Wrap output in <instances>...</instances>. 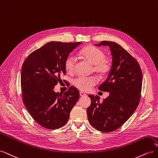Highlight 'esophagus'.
Returning a JSON list of instances; mask_svg holds the SVG:
<instances>
[{"instance_id":"obj_1","label":"esophagus","mask_w":158,"mask_h":158,"mask_svg":"<svg viewBox=\"0 0 158 158\" xmlns=\"http://www.w3.org/2000/svg\"><path fill=\"white\" fill-rule=\"evenodd\" d=\"M80 95L81 97H83V96H85V94H84V93L82 92H80Z\"/></svg>"}]
</instances>
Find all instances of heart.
<instances>
[{
    "instance_id": "obj_1",
    "label": "heart",
    "mask_w": 158,
    "mask_h": 158,
    "mask_svg": "<svg viewBox=\"0 0 158 158\" xmlns=\"http://www.w3.org/2000/svg\"><path fill=\"white\" fill-rule=\"evenodd\" d=\"M80 56L94 65L93 70L99 75L107 74L111 68L110 61L106 58L105 52L98 47L89 45L84 47L79 52ZM76 59L73 55H69L64 61V68L69 73L74 70ZM96 83L95 77H78L73 81L75 86L80 90L87 91Z\"/></svg>"
}]
</instances>
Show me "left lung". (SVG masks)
I'll return each mask as SVG.
<instances>
[{"mask_svg": "<svg viewBox=\"0 0 158 158\" xmlns=\"http://www.w3.org/2000/svg\"><path fill=\"white\" fill-rule=\"evenodd\" d=\"M96 46H109L112 65L107 78L99 86L109 96L100 103L98 95H89V123L97 130L109 132L121 127L135 111L140 99L142 74L137 60L115 42L103 41Z\"/></svg>", "mask_w": 158, "mask_h": 158, "instance_id": "left-lung-1", "label": "left lung"}]
</instances>
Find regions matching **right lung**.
Masks as SVG:
<instances>
[{
    "label": "right lung",
    "mask_w": 158,
    "mask_h": 158,
    "mask_svg": "<svg viewBox=\"0 0 158 158\" xmlns=\"http://www.w3.org/2000/svg\"><path fill=\"white\" fill-rule=\"evenodd\" d=\"M82 42L50 41L32 52L23 62L21 87L23 103L41 127L57 129L67 123L70 113L80 97L71 86L63 94L55 92L60 76L66 74L64 61Z\"/></svg>",
    "instance_id": "right-lung-1"
}]
</instances>
